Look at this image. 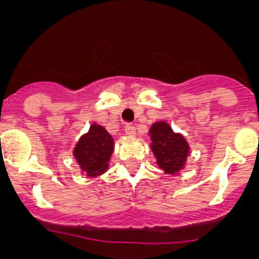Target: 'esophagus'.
I'll return each instance as SVG.
<instances>
[{"label": "esophagus", "instance_id": "1", "mask_svg": "<svg viewBox=\"0 0 259 259\" xmlns=\"http://www.w3.org/2000/svg\"><path fill=\"white\" fill-rule=\"evenodd\" d=\"M124 132H125V135H127V136H131V137L136 136V128H135L134 125H131V124L125 125Z\"/></svg>", "mask_w": 259, "mask_h": 259}]
</instances>
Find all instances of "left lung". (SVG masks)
<instances>
[{"instance_id":"left-lung-1","label":"left lung","mask_w":259,"mask_h":259,"mask_svg":"<svg viewBox=\"0 0 259 259\" xmlns=\"http://www.w3.org/2000/svg\"><path fill=\"white\" fill-rule=\"evenodd\" d=\"M148 135L158 167L167 175H179L191 155V146L185 137L163 120L153 123Z\"/></svg>"}]
</instances>
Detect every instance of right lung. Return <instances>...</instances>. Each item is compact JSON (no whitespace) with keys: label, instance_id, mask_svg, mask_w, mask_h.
<instances>
[{"label":"right lung","instance_id":"right-lung-1","mask_svg":"<svg viewBox=\"0 0 259 259\" xmlns=\"http://www.w3.org/2000/svg\"><path fill=\"white\" fill-rule=\"evenodd\" d=\"M114 145L111 135L102 125L92 123L88 132L80 136L72 152L81 174L88 178H97L106 172Z\"/></svg>","mask_w":259,"mask_h":259}]
</instances>
